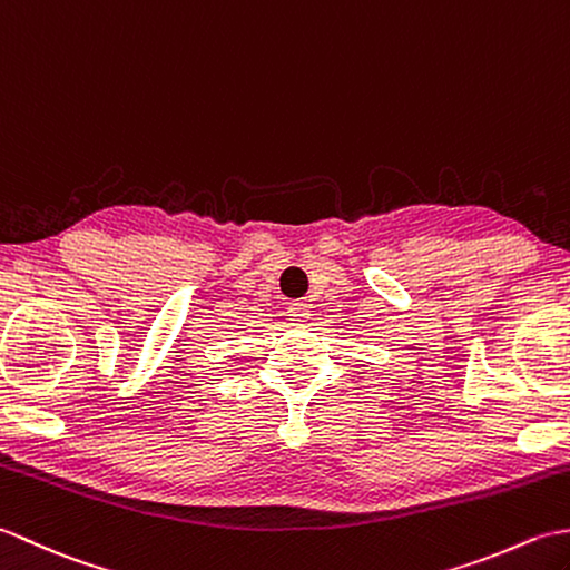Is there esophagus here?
<instances>
[{"instance_id":"1","label":"esophagus","mask_w":570,"mask_h":570,"mask_svg":"<svg viewBox=\"0 0 570 570\" xmlns=\"http://www.w3.org/2000/svg\"><path fill=\"white\" fill-rule=\"evenodd\" d=\"M287 309H289L287 314L293 317V322H307V317H309V305H305L302 299L293 302V305H289Z\"/></svg>"}]
</instances>
